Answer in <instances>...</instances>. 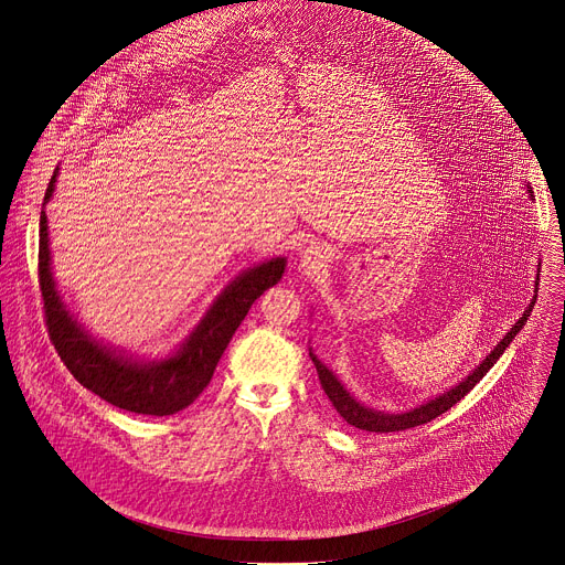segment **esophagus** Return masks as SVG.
Masks as SVG:
<instances>
[{"instance_id":"1","label":"esophagus","mask_w":565,"mask_h":565,"mask_svg":"<svg viewBox=\"0 0 565 565\" xmlns=\"http://www.w3.org/2000/svg\"><path fill=\"white\" fill-rule=\"evenodd\" d=\"M324 262H327V252H324L320 245L311 243L309 247H305L303 252H301L299 268L305 270V273H309V270H316V268H320Z\"/></svg>"}]
</instances>
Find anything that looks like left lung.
<instances>
[{"label": "left lung", "mask_w": 565, "mask_h": 565, "mask_svg": "<svg viewBox=\"0 0 565 565\" xmlns=\"http://www.w3.org/2000/svg\"><path fill=\"white\" fill-rule=\"evenodd\" d=\"M529 193H533L531 186H529ZM537 284H540V277L535 279V297H533L531 305L524 309V313L519 318V322L505 333V338H503V340L494 347V350L479 363L478 367H476L462 383H458L454 390L440 393L435 399H428L426 404H422V406H417V408H413V411H408V413L393 415V413L374 411V408H367V406L359 404V402L344 390V385L335 379V374H333L327 365H322V361H318V356L309 350V356H311V361H313V365H316L320 385H322L324 393L329 395V399H331V404L335 406V411L347 419L350 426H354V428H359V430H365V433H399V430H408V428L428 424V422L436 419L438 415H443L445 411H449L454 404H458L469 391L473 390L479 381L483 379V374L497 363V359L503 354V350L510 347V342L519 335V331L524 327L526 318L531 316V309H533L535 299H537Z\"/></svg>", "instance_id": "8db88e82"}]
</instances>
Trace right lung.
<instances>
[{
	"mask_svg": "<svg viewBox=\"0 0 565 565\" xmlns=\"http://www.w3.org/2000/svg\"><path fill=\"white\" fill-rule=\"evenodd\" d=\"M55 178L57 170L46 186L44 204L55 189ZM284 268V258H273L245 270L218 295L217 301L174 356L150 363L132 361L98 344L66 311L51 275L46 215L41 211L39 284L53 347L68 372L86 390L137 415H174L206 390L234 331L262 292L281 279Z\"/></svg>",
	"mask_w": 565,
	"mask_h": 565,
	"instance_id": "right-lung-1",
	"label": "right lung"
}]
</instances>
